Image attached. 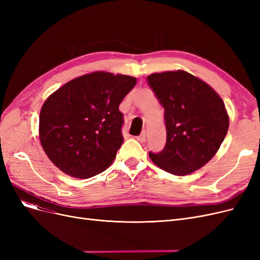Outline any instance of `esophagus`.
<instances>
[{"label":"esophagus","mask_w":260,"mask_h":260,"mask_svg":"<svg viewBox=\"0 0 260 260\" xmlns=\"http://www.w3.org/2000/svg\"><path fill=\"white\" fill-rule=\"evenodd\" d=\"M145 139H146V135H145V131H143L142 133H141L140 136H138L137 137V140L139 141V142H141V143H143V142H145Z\"/></svg>","instance_id":"1"}]
</instances>
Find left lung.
Listing matches in <instances>:
<instances>
[{"label": "left lung", "mask_w": 260, "mask_h": 260, "mask_svg": "<svg viewBox=\"0 0 260 260\" xmlns=\"http://www.w3.org/2000/svg\"><path fill=\"white\" fill-rule=\"evenodd\" d=\"M147 83L164 107L166 145L149 152L162 170L185 176L215 156L229 129L223 101L210 86L183 70L152 74Z\"/></svg>", "instance_id": "8db88e82"}]
</instances>
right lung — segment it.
<instances>
[{"label": "right lung", "instance_id": "add662e5", "mask_svg": "<svg viewBox=\"0 0 260 260\" xmlns=\"http://www.w3.org/2000/svg\"><path fill=\"white\" fill-rule=\"evenodd\" d=\"M135 77L96 72L55 91L40 113V142L51 161L75 178H91L111 166L123 137L119 104Z\"/></svg>", "mask_w": 260, "mask_h": 260}]
</instances>
